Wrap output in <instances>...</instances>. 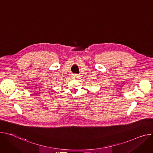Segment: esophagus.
<instances>
[{
	"mask_svg": "<svg viewBox=\"0 0 153 153\" xmlns=\"http://www.w3.org/2000/svg\"><path fill=\"white\" fill-rule=\"evenodd\" d=\"M78 77H79V75L77 74H73L72 76L73 78H78Z\"/></svg>",
	"mask_w": 153,
	"mask_h": 153,
	"instance_id": "esophagus-1",
	"label": "esophagus"
}]
</instances>
